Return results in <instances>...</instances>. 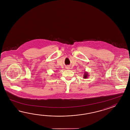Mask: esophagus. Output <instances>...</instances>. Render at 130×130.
<instances>
[{
  "label": "esophagus",
  "mask_w": 130,
  "mask_h": 130,
  "mask_svg": "<svg viewBox=\"0 0 130 130\" xmlns=\"http://www.w3.org/2000/svg\"><path fill=\"white\" fill-rule=\"evenodd\" d=\"M66 69H70V67H69V66H67V67H66Z\"/></svg>",
  "instance_id": "obj_1"
}]
</instances>
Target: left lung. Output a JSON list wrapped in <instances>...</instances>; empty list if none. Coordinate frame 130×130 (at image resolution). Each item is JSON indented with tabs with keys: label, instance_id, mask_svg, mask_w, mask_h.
Here are the masks:
<instances>
[{
	"label": "left lung",
	"instance_id": "left-lung-1",
	"mask_svg": "<svg viewBox=\"0 0 130 130\" xmlns=\"http://www.w3.org/2000/svg\"><path fill=\"white\" fill-rule=\"evenodd\" d=\"M89 76L88 73L87 72H84V78H87Z\"/></svg>",
	"mask_w": 130,
	"mask_h": 130
}]
</instances>
